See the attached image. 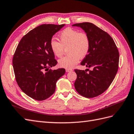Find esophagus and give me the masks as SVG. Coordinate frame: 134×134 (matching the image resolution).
<instances>
[{"instance_id": "1", "label": "esophagus", "mask_w": 134, "mask_h": 134, "mask_svg": "<svg viewBox=\"0 0 134 134\" xmlns=\"http://www.w3.org/2000/svg\"><path fill=\"white\" fill-rule=\"evenodd\" d=\"M72 69H66V72L71 71H72Z\"/></svg>"}]
</instances>
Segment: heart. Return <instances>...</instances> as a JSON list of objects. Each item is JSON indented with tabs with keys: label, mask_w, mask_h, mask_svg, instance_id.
<instances>
[{
	"label": "heart",
	"mask_w": 134,
	"mask_h": 134,
	"mask_svg": "<svg viewBox=\"0 0 134 134\" xmlns=\"http://www.w3.org/2000/svg\"><path fill=\"white\" fill-rule=\"evenodd\" d=\"M60 42L52 39L50 43L53 54L58 58L63 56L67 48L68 55L59 61V65L65 68H71L89 53L91 41L88 35L83 32L71 28L64 30L59 35Z\"/></svg>",
	"instance_id": "b5f03b06"
}]
</instances>
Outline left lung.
I'll use <instances>...</instances> for the list:
<instances>
[{
  "mask_svg": "<svg viewBox=\"0 0 134 134\" xmlns=\"http://www.w3.org/2000/svg\"><path fill=\"white\" fill-rule=\"evenodd\" d=\"M88 35L91 41L89 53L80 64L92 70L75 69L77 78L74 87L79 94L93 98L106 91L118 71L119 52L110 35L90 22L76 23Z\"/></svg>",
  "mask_w": 134,
  "mask_h": 134,
  "instance_id": "obj_1",
  "label": "left lung"
}]
</instances>
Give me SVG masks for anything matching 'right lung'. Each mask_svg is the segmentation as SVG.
Masks as SVG:
<instances>
[{
    "mask_svg": "<svg viewBox=\"0 0 134 134\" xmlns=\"http://www.w3.org/2000/svg\"><path fill=\"white\" fill-rule=\"evenodd\" d=\"M64 26L44 24L35 28L22 38L14 52L12 63L16 82L35 100H43L53 94L56 82L65 73L64 68L50 69L58 63L50 41Z\"/></svg>",
    "mask_w": 134,
    "mask_h": 134,
    "instance_id": "right-lung-1",
    "label": "right lung"
}]
</instances>
